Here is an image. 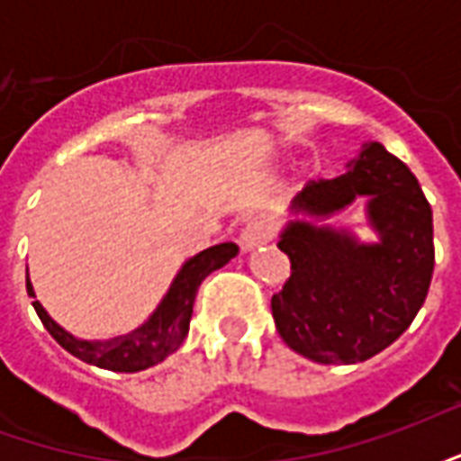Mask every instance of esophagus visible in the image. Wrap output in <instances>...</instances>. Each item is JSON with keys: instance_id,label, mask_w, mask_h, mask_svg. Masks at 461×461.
<instances>
[{"instance_id": "esophagus-1", "label": "esophagus", "mask_w": 461, "mask_h": 461, "mask_svg": "<svg viewBox=\"0 0 461 461\" xmlns=\"http://www.w3.org/2000/svg\"><path fill=\"white\" fill-rule=\"evenodd\" d=\"M271 237V227L267 221H249L240 234V247L241 251H254L264 247Z\"/></svg>"}]
</instances>
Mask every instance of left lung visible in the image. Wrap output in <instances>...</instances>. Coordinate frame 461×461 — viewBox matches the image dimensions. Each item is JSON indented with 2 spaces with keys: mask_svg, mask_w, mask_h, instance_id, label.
I'll use <instances>...</instances> for the list:
<instances>
[{
  "mask_svg": "<svg viewBox=\"0 0 461 461\" xmlns=\"http://www.w3.org/2000/svg\"><path fill=\"white\" fill-rule=\"evenodd\" d=\"M366 196L375 242L319 225ZM291 276L271 299L284 343L323 366H353L395 343L425 303L435 269L432 210L405 162L366 142L333 180H311L279 234Z\"/></svg>",
  "mask_w": 461,
  "mask_h": 461,
  "instance_id": "8db88e82",
  "label": "left lung"
}]
</instances>
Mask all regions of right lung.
<instances>
[{"label":"right lung","instance_id":"obj_1","mask_svg":"<svg viewBox=\"0 0 461 461\" xmlns=\"http://www.w3.org/2000/svg\"><path fill=\"white\" fill-rule=\"evenodd\" d=\"M237 254H240V247L234 241H224V244H214L210 249L190 257L182 264L177 276L172 279L170 289L162 296L158 309L152 311L150 319L140 323L131 333H122V336H115V339H76L74 333L61 329L46 313V309L39 301H34V309L41 323H44V329L56 339V343L66 348L78 360L91 363L95 367H104V370H113V373H138V370L162 363L165 357L172 356L185 343L187 330H190L192 306H194V296H197L200 284L210 276L212 271L230 264ZM26 291H29V296L36 299L34 286H32L29 279H26Z\"/></svg>","mask_w":461,"mask_h":461}]
</instances>
